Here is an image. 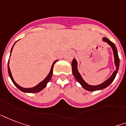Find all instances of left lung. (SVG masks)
I'll use <instances>...</instances> for the list:
<instances>
[{
  "mask_svg": "<svg viewBox=\"0 0 126 126\" xmlns=\"http://www.w3.org/2000/svg\"><path fill=\"white\" fill-rule=\"evenodd\" d=\"M103 41L106 42L107 43L109 44V45L110 46L111 48H112L113 54H114V64L115 66H116V70L114 71L113 74H112L110 78H109L108 79L104 81L103 83H102L101 84L97 85H89L88 83H87L83 79L81 76V74H79V72H78V62H77V60L74 58L73 60H72V73H73V75H74V78H76L78 81L80 85L82 86V87L85 89L87 91H98V90H102L103 89L106 88L107 87L110 85L112 83L114 79H115L116 76V74L118 73V71L119 69V66H120V59H119L118 57V50H117V48L116 47V46L112 42L110 41L109 39H107V37H103L102 39Z\"/></svg>",
  "mask_w": 126,
  "mask_h": 126,
  "instance_id": "8db88e82",
  "label": "left lung"
}]
</instances>
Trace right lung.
Instances as JSON below:
<instances>
[{
  "label": "right lung",
  "instance_id": "1",
  "mask_svg": "<svg viewBox=\"0 0 126 126\" xmlns=\"http://www.w3.org/2000/svg\"><path fill=\"white\" fill-rule=\"evenodd\" d=\"M15 43L14 44L13 47L12 48H11V50H10V55H11V53L12 52V49H13V47ZM58 61V60H55L53 63H52V65L51 66V68H50V72L49 74H48V76L46 77L44 79V80H43L41 82H40L39 84H37L36 86L33 87H31V88H24V87H22L19 86V85L17 84L15 82V81L14 79H13V77L12 76V74H11V72H10V67H9V60H8V74H9V76L11 79L12 81L13 82V83L14 84L17 88H18L20 91H21L22 92H24V93H38V92H40L41 91L43 90L45 87H46L47 86V85L48 82H49V81L50 80V79L52 78V73H53V67H54V64L56 63V62Z\"/></svg>",
  "mask_w": 126,
  "mask_h": 126
}]
</instances>
